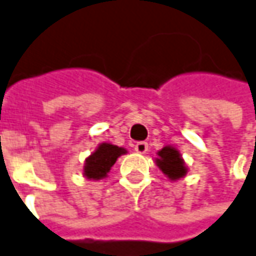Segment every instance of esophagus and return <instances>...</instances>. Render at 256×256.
<instances>
[{
	"instance_id": "obj_1",
	"label": "esophagus",
	"mask_w": 256,
	"mask_h": 256,
	"mask_svg": "<svg viewBox=\"0 0 256 256\" xmlns=\"http://www.w3.org/2000/svg\"><path fill=\"white\" fill-rule=\"evenodd\" d=\"M134 151L138 154H146L148 151V144L146 141H138L136 146H134Z\"/></svg>"
}]
</instances>
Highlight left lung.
<instances>
[{"instance_id": "left-lung-1", "label": "left lung", "mask_w": 256, "mask_h": 256, "mask_svg": "<svg viewBox=\"0 0 256 256\" xmlns=\"http://www.w3.org/2000/svg\"><path fill=\"white\" fill-rule=\"evenodd\" d=\"M159 158L156 159L159 169L165 173L170 180H178L183 178L187 173L184 160L180 156V154L173 146H164L158 152Z\"/></svg>"}]
</instances>
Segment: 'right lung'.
Segmentation results:
<instances>
[{"label": "right lung", "mask_w": 256, "mask_h": 256, "mask_svg": "<svg viewBox=\"0 0 256 256\" xmlns=\"http://www.w3.org/2000/svg\"><path fill=\"white\" fill-rule=\"evenodd\" d=\"M124 152L126 150H123L120 146L106 144V142L100 144L96 152L91 154L90 156L86 159L84 176L88 178H94V180L105 178L106 173L110 170V168L116 162V159Z\"/></svg>", "instance_id": "right-lung-1"}]
</instances>
